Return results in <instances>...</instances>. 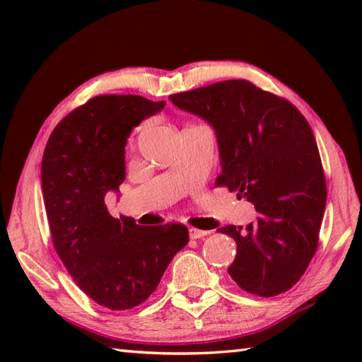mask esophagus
<instances>
[{
	"instance_id": "1",
	"label": "esophagus",
	"mask_w": 362,
	"mask_h": 362,
	"mask_svg": "<svg viewBox=\"0 0 362 362\" xmlns=\"http://www.w3.org/2000/svg\"><path fill=\"white\" fill-rule=\"evenodd\" d=\"M210 232H205V230H199V228H194V227L189 228V238H191V240H199V238H204V236H206Z\"/></svg>"
}]
</instances>
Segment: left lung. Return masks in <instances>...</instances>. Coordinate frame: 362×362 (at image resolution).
I'll list each match as a JSON object with an SVG mask.
<instances>
[{
    "label": "left lung",
    "instance_id": "left-lung-1",
    "mask_svg": "<svg viewBox=\"0 0 362 362\" xmlns=\"http://www.w3.org/2000/svg\"><path fill=\"white\" fill-rule=\"evenodd\" d=\"M169 99L213 126L222 166L214 183L238 191L259 213L245 228H219L236 241V258L227 272L250 294L286 292L316 253L327 202L324 168L308 121L284 98L245 79Z\"/></svg>",
    "mask_w": 362,
    "mask_h": 362
}]
</instances>
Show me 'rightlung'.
<instances>
[{"mask_svg": "<svg viewBox=\"0 0 362 362\" xmlns=\"http://www.w3.org/2000/svg\"><path fill=\"white\" fill-rule=\"evenodd\" d=\"M165 101L99 95L54 127L42 160V189L54 249L76 284L98 305L124 311L141 305L188 244L183 224L136 226L117 219L105 194L126 179L124 146L135 126Z\"/></svg>", "mask_w": 362, "mask_h": 362, "instance_id": "1", "label": "right lung"}]
</instances>
